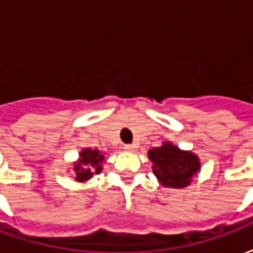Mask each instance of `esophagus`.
<instances>
[{
  "instance_id": "34e87169",
  "label": "esophagus",
  "mask_w": 253,
  "mask_h": 253,
  "mask_svg": "<svg viewBox=\"0 0 253 253\" xmlns=\"http://www.w3.org/2000/svg\"><path fill=\"white\" fill-rule=\"evenodd\" d=\"M123 149H125L126 152H134L135 146H134V145H125V146H123Z\"/></svg>"
}]
</instances>
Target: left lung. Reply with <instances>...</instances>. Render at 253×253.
<instances>
[{"label": "left lung", "mask_w": 253, "mask_h": 253, "mask_svg": "<svg viewBox=\"0 0 253 253\" xmlns=\"http://www.w3.org/2000/svg\"><path fill=\"white\" fill-rule=\"evenodd\" d=\"M154 176L163 187L186 188L201 170V160L190 150H181L169 141L148 152Z\"/></svg>", "instance_id": "obj_1"}]
</instances>
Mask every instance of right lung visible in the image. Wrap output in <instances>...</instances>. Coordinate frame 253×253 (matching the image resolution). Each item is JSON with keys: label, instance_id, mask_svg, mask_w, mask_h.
<instances>
[{"label": "right lung", "instance_id": "right-lung-1", "mask_svg": "<svg viewBox=\"0 0 253 253\" xmlns=\"http://www.w3.org/2000/svg\"><path fill=\"white\" fill-rule=\"evenodd\" d=\"M105 163L104 153L99 149L84 148L78 153V160L73 163L72 170L74 172V180L85 183L92 179L94 175H99L103 170Z\"/></svg>", "mask_w": 253, "mask_h": 253}]
</instances>
